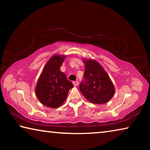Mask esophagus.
<instances>
[{
  "mask_svg": "<svg viewBox=\"0 0 150 150\" xmlns=\"http://www.w3.org/2000/svg\"><path fill=\"white\" fill-rule=\"evenodd\" d=\"M73 84L74 85V86H77L78 85V84H79V83H78V81H73Z\"/></svg>",
  "mask_w": 150,
  "mask_h": 150,
  "instance_id": "obj_1",
  "label": "esophagus"
}]
</instances>
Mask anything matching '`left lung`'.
<instances>
[{
  "mask_svg": "<svg viewBox=\"0 0 150 150\" xmlns=\"http://www.w3.org/2000/svg\"><path fill=\"white\" fill-rule=\"evenodd\" d=\"M85 63L84 81L79 85L80 91L89 102L101 105L108 102L115 88L104 68L96 61L83 59Z\"/></svg>",
  "mask_w": 150,
  "mask_h": 150,
  "instance_id": "1",
  "label": "left lung"
}]
</instances>
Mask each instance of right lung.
Instances as JSON below:
<instances>
[{
	"label": "right lung",
	"instance_id": "right-lung-1",
	"mask_svg": "<svg viewBox=\"0 0 150 150\" xmlns=\"http://www.w3.org/2000/svg\"><path fill=\"white\" fill-rule=\"evenodd\" d=\"M66 55H54L48 60L35 86V95L40 102L47 107L55 108L62 106L67 98L73 83L61 71Z\"/></svg>",
	"mask_w": 150,
	"mask_h": 150
}]
</instances>
